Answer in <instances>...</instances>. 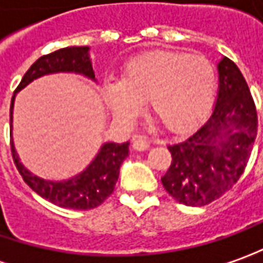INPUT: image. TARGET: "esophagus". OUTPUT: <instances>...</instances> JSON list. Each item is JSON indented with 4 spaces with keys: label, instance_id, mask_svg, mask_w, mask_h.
Here are the masks:
<instances>
[{
    "label": "esophagus",
    "instance_id": "34e87169",
    "mask_svg": "<svg viewBox=\"0 0 263 263\" xmlns=\"http://www.w3.org/2000/svg\"><path fill=\"white\" fill-rule=\"evenodd\" d=\"M132 148L135 151H145L149 148L148 141L144 140V138H137V140L132 141Z\"/></svg>",
    "mask_w": 263,
    "mask_h": 263
}]
</instances>
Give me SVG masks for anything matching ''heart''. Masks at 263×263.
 I'll return each instance as SVG.
<instances>
[{"mask_svg": "<svg viewBox=\"0 0 263 263\" xmlns=\"http://www.w3.org/2000/svg\"><path fill=\"white\" fill-rule=\"evenodd\" d=\"M215 91V69L205 57L156 50L129 59L121 80L104 84L103 97L122 122H131L147 102L149 115L166 131L183 135L210 115Z\"/></svg>", "mask_w": 263, "mask_h": 263, "instance_id": "obj_1", "label": "heart"}]
</instances>
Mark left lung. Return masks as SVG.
<instances>
[{"label": "left lung", "mask_w": 263, "mask_h": 263, "mask_svg": "<svg viewBox=\"0 0 263 263\" xmlns=\"http://www.w3.org/2000/svg\"><path fill=\"white\" fill-rule=\"evenodd\" d=\"M213 114L185 140L168 145L172 164L161 177L170 196L187 206L210 204L245 172L258 131L250 90L237 65L222 57Z\"/></svg>", "instance_id": "1"}]
</instances>
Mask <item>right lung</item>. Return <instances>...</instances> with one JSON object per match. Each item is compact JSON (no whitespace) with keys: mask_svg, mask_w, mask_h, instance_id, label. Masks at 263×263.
Returning a JSON list of instances; mask_svg holds the SVG:
<instances>
[{"mask_svg":"<svg viewBox=\"0 0 263 263\" xmlns=\"http://www.w3.org/2000/svg\"><path fill=\"white\" fill-rule=\"evenodd\" d=\"M88 46H71L55 50L49 55H43L33 64L23 80L20 81L15 93L29 86L33 80L57 74V72H74L96 81L95 71L88 53ZM15 93L11 99L10 109V126H11V154L17 170L23 180L42 198L61 208L71 210H91L103 202L114 192L119 177V168L123 160L128 157L129 142H104L99 153L83 172L67 180H46L33 175L24 167L15 151L13 142V107Z\"/></svg>","mask_w":263,"mask_h":263,"instance_id":"right-lung-1","label":"right lung"}]
</instances>
